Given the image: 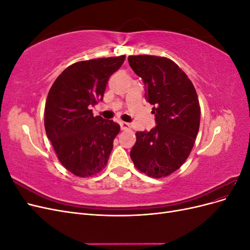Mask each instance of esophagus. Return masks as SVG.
Wrapping results in <instances>:
<instances>
[{
	"instance_id": "esophagus-1",
	"label": "esophagus",
	"mask_w": 250,
	"mask_h": 250,
	"mask_svg": "<svg viewBox=\"0 0 250 250\" xmlns=\"http://www.w3.org/2000/svg\"><path fill=\"white\" fill-rule=\"evenodd\" d=\"M120 126H121V129H122V130H126V129H128V128L130 127L129 123L122 122V121H121V122H120Z\"/></svg>"
}]
</instances>
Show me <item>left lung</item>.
Here are the masks:
<instances>
[{
  "label": "left lung",
  "mask_w": 250,
  "mask_h": 250,
  "mask_svg": "<svg viewBox=\"0 0 250 250\" xmlns=\"http://www.w3.org/2000/svg\"><path fill=\"white\" fill-rule=\"evenodd\" d=\"M131 69L145 84L156 126L138 131L130 157L141 172L154 178L170 175L190 154L200 124L197 94L186 73L171 59L128 56Z\"/></svg>",
  "instance_id": "left-lung-1"
}]
</instances>
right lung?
Wrapping results in <instances>:
<instances>
[{
	"label": "right lung",
	"mask_w": 250,
	"mask_h": 250,
	"mask_svg": "<svg viewBox=\"0 0 250 250\" xmlns=\"http://www.w3.org/2000/svg\"><path fill=\"white\" fill-rule=\"evenodd\" d=\"M125 55L84 60L70 65L51 86L44 106V128L59 162L79 177L105 168L120 125L94 117L111 75Z\"/></svg>",
	"instance_id": "1"
}]
</instances>
